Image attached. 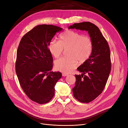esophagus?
<instances>
[{"mask_svg":"<svg viewBox=\"0 0 128 128\" xmlns=\"http://www.w3.org/2000/svg\"><path fill=\"white\" fill-rule=\"evenodd\" d=\"M62 75L63 76H67L68 74H64H64H62Z\"/></svg>","mask_w":128,"mask_h":128,"instance_id":"esophagus-1","label":"esophagus"}]
</instances>
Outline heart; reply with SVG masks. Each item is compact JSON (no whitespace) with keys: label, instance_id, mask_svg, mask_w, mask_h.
<instances>
[{"label":"heart","instance_id":"b5f03b06","mask_svg":"<svg viewBox=\"0 0 128 128\" xmlns=\"http://www.w3.org/2000/svg\"><path fill=\"white\" fill-rule=\"evenodd\" d=\"M68 57L57 59L56 69L64 74H68L77 66V61L84 63L92 55L93 49L92 40L88 36L73 30H66L60 35L59 40H52L48 45V50L54 58L59 57L64 50Z\"/></svg>","mask_w":128,"mask_h":128}]
</instances>
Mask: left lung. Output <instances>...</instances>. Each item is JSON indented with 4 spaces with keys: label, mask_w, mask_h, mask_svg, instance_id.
Segmentation results:
<instances>
[{
    "label": "left lung",
    "mask_w": 128,
    "mask_h": 128,
    "mask_svg": "<svg viewBox=\"0 0 128 128\" xmlns=\"http://www.w3.org/2000/svg\"><path fill=\"white\" fill-rule=\"evenodd\" d=\"M68 28L88 31L93 41L92 55L78 68L77 70L82 74L75 75L76 82L72 88L76 99L81 102L88 103L98 97L105 88L111 71L110 49L99 28L93 23H74Z\"/></svg>",
    "instance_id": "1"
}]
</instances>
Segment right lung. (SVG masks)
Listing matches in <instances>:
<instances>
[{
  "instance_id": "right-lung-1",
  "label": "right lung",
  "mask_w": 128,
  "mask_h": 128,
  "mask_svg": "<svg viewBox=\"0 0 128 128\" xmlns=\"http://www.w3.org/2000/svg\"><path fill=\"white\" fill-rule=\"evenodd\" d=\"M60 27L47 24L35 26L24 35L18 48L16 72L28 98L40 104L49 102L62 74L51 71L53 59L48 45Z\"/></svg>"
}]
</instances>
